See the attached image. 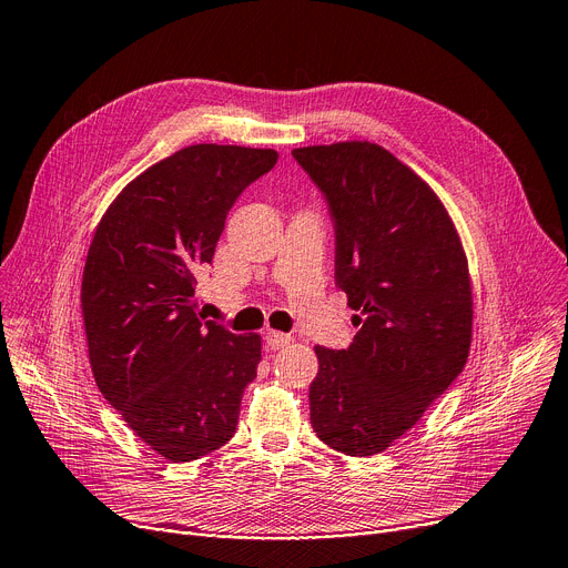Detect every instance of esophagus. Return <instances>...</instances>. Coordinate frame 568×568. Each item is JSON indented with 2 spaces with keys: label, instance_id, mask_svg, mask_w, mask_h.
Instances as JSON below:
<instances>
[{
  "label": "esophagus",
  "instance_id": "obj_1",
  "mask_svg": "<svg viewBox=\"0 0 568 568\" xmlns=\"http://www.w3.org/2000/svg\"><path fill=\"white\" fill-rule=\"evenodd\" d=\"M263 342H265L267 348L277 351V348H284L286 344H291V335H284V333H277V331H267L263 335Z\"/></svg>",
  "mask_w": 568,
  "mask_h": 568
}]
</instances>
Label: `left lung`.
<instances>
[{
    "mask_svg": "<svg viewBox=\"0 0 568 568\" xmlns=\"http://www.w3.org/2000/svg\"><path fill=\"white\" fill-rule=\"evenodd\" d=\"M291 154L328 205L335 284L358 312L348 348L314 346L310 420L339 453H382L467 363V256L437 194L388 150L354 141Z\"/></svg>",
    "mask_w": 568,
    "mask_h": 568,
    "instance_id": "8db88e82",
    "label": "left lung"
}]
</instances>
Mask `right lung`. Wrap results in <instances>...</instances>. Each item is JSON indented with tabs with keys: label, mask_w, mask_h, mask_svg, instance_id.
<instances>
[{
	"label": "right lung",
	"mask_w": 568,
	"mask_h": 568,
	"mask_svg": "<svg viewBox=\"0 0 568 568\" xmlns=\"http://www.w3.org/2000/svg\"><path fill=\"white\" fill-rule=\"evenodd\" d=\"M277 159L240 145L182 148L122 189L90 245L80 305L94 382L171 463L199 460L235 435L256 376L261 337L203 321L196 275L237 196Z\"/></svg>",
	"instance_id": "obj_1"
}]
</instances>
